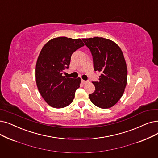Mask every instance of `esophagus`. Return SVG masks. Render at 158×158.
I'll return each mask as SVG.
<instances>
[{
    "label": "esophagus",
    "instance_id": "1",
    "mask_svg": "<svg viewBox=\"0 0 158 158\" xmlns=\"http://www.w3.org/2000/svg\"><path fill=\"white\" fill-rule=\"evenodd\" d=\"M82 83H83V84H86L87 83H88V81H85V80H81Z\"/></svg>",
    "mask_w": 158,
    "mask_h": 158
}]
</instances>
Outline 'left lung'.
I'll use <instances>...</instances> for the list:
<instances>
[{"instance_id": "obj_1", "label": "left lung", "mask_w": 158, "mask_h": 158, "mask_svg": "<svg viewBox=\"0 0 158 158\" xmlns=\"http://www.w3.org/2000/svg\"><path fill=\"white\" fill-rule=\"evenodd\" d=\"M92 55L94 69L101 73L94 81L95 91L89 95L92 103L101 108H109L117 103L124 93L127 68L123 53L113 41L102 37L83 39Z\"/></svg>"}]
</instances>
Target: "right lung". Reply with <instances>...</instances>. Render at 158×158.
Wrapping results in <instances>:
<instances>
[{
    "instance_id": "add662e5",
    "label": "right lung",
    "mask_w": 158,
    "mask_h": 158,
    "mask_svg": "<svg viewBox=\"0 0 158 158\" xmlns=\"http://www.w3.org/2000/svg\"><path fill=\"white\" fill-rule=\"evenodd\" d=\"M85 44L80 39L59 37L51 39L41 50L35 68L36 83L44 101L52 107L61 108L73 101L81 79L64 76L72 53Z\"/></svg>"
}]
</instances>
